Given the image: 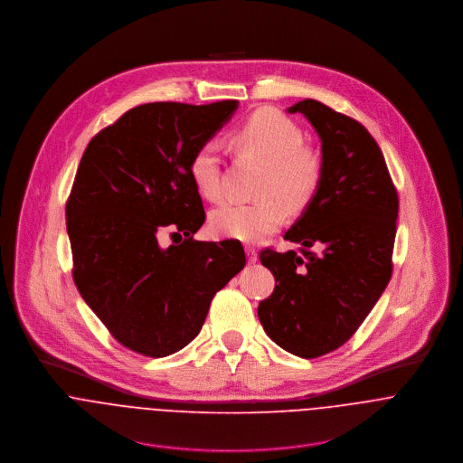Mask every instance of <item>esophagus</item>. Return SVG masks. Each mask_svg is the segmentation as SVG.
Returning a JSON list of instances; mask_svg holds the SVG:
<instances>
[{"label":"esophagus","mask_w":463,"mask_h":463,"mask_svg":"<svg viewBox=\"0 0 463 463\" xmlns=\"http://www.w3.org/2000/svg\"><path fill=\"white\" fill-rule=\"evenodd\" d=\"M246 255H248V262L250 264H255L259 260V253L253 246H246Z\"/></svg>","instance_id":"1"}]
</instances>
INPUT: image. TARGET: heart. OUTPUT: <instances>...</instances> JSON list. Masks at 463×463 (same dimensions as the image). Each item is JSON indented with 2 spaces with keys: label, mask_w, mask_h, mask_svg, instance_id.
<instances>
[{
  "label": "heart",
  "mask_w": 463,
  "mask_h": 463,
  "mask_svg": "<svg viewBox=\"0 0 463 463\" xmlns=\"http://www.w3.org/2000/svg\"><path fill=\"white\" fill-rule=\"evenodd\" d=\"M242 153L264 162L251 203H224L212 212V230L221 237L257 242L276 232L290 212L305 210L316 198L323 176V155L303 142L299 127L274 109L253 112L232 137ZM191 178L203 198H222V175L219 149L203 142L189 164Z\"/></svg>",
  "instance_id": "1"
}]
</instances>
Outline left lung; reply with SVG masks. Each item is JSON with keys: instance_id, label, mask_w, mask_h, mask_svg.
I'll return each instance as SVG.
<instances>
[{"instance_id": "8db88e82", "label": "left lung", "mask_w": 463, "mask_h": 463, "mask_svg": "<svg viewBox=\"0 0 463 463\" xmlns=\"http://www.w3.org/2000/svg\"><path fill=\"white\" fill-rule=\"evenodd\" d=\"M288 112L303 114L319 133L325 176L285 233L303 246L299 253L260 251L276 285L260 301L259 319L285 351L317 358L353 336L391 281L399 199L365 127L316 99Z\"/></svg>"}]
</instances>
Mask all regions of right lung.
<instances>
[{
	"mask_svg": "<svg viewBox=\"0 0 463 463\" xmlns=\"http://www.w3.org/2000/svg\"><path fill=\"white\" fill-rule=\"evenodd\" d=\"M235 99L146 103L92 137L67 198L72 279L112 336L160 358L198 335L210 303L246 265L239 241H194L204 208L189 164ZM173 231L162 249L157 235Z\"/></svg>",
	"mask_w": 463,
	"mask_h": 463,
	"instance_id": "add662e5",
	"label": "right lung"
}]
</instances>
